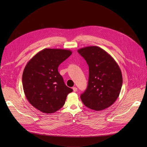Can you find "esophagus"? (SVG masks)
Masks as SVG:
<instances>
[{
	"mask_svg": "<svg viewBox=\"0 0 147 147\" xmlns=\"http://www.w3.org/2000/svg\"><path fill=\"white\" fill-rule=\"evenodd\" d=\"M73 91L74 92H77V91H78V88H77L76 87H73Z\"/></svg>",
	"mask_w": 147,
	"mask_h": 147,
	"instance_id": "obj_1",
	"label": "esophagus"
}]
</instances>
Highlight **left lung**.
<instances>
[{
  "label": "left lung",
  "mask_w": 147,
  "mask_h": 147,
  "mask_svg": "<svg viewBox=\"0 0 147 147\" xmlns=\"http://www.w3.org/2000/svg\"><path fill=\"white\" fill-rule=\"evenodd\" d=\"M78 52L89 65L88 84L80 96L82 101L95 111L107 109L116 101L121 89L123 78L119 65L98 46H87Z\"/></svg>",
  "instance_id": "8db88e82"
}]
</instances>
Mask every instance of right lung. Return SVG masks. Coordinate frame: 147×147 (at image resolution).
Instances as JSON below:
<instances>
[{
  "mask_svg": "<svg viewBox=\"0 0 147 147\" xmlns=\"http://www.w3.org/2000/svg\"><path fill=\"white\" fill-rule=\"evenodd\" d=\"M72 54L67 49L46 48L38 52L26 64L22 86L28 101L46 114L55 113L65 104L73 89L67 87L58 72V66Z\"/></svg>",
  "mask_w": 147,
  "mask_h": 147,
  "instance_id": "right-lung-1",
  "label": "right lung"
}]
</instances>
